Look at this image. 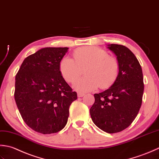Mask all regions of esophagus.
<instances>
[{"label":"esophagus","instance_id":"obj_1","mask_svg":"<svg viewBox=\"0 0 159 159\" xmlns=\"http://www.w3.org/2000/svg\"><path fill=\"white\" fill-rule=\"evenodd\" d=\"M84 95H85V93L79 92L78 93H77V97H78V98H82V97H83Z\"/></svg>","mask_w":159,"mask_h":159}]
</instances>
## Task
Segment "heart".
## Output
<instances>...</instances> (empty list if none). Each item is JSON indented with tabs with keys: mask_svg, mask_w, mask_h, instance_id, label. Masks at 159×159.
<instances>
[{
	"mask_svg": "<svg viewBox=\"0 0 159 159\" xmlns=\"http://www.w3.org/2000/svg\"><path fill=\"white\" fill-rule=\"evenodd\" d=\"M74 59L64 57L60 60V70L67 82L72 83L82 75L86 76L74 83V89L80 92H89L107 89L117 79L120 65L117 58L110 56L108 51L98 47L78 48L73 51Z\"/></svg>",
	"mask_w": 159,
	"mask_h": 159,
	"instance_id": "1",
	"label": "heart"
}]
</instances>
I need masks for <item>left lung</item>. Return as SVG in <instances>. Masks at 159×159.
Returning a JSON list of instances; mask_svg holds the SVG:
<instances>
[{
    "mask_svg": "<svg viewBox=\"0 0 159 159\" xmlns=\"http://www.w3.org/2000/svg\"><path fill=\"white\" fill-rule=\"evenodd\" d=\"M108 48L119 61L117 79L108 89L95 94L90 116L99 128L108 133H116L127 128L137 116L144 90L141 66L134 54L121 44Z\"/></svg>",
    "mask_w": 159,
    "mask_h": 159,
    "instance_id": "8db88e82",
    "label": "left lung"
}]
</instances>
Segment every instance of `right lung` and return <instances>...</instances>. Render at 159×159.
Here are the masks:
<instances>
[{
  "mask_svg": "<svg viewBox=\"0 0 159 159\" xmlns=\"http://www.w3.org/2000/svg\"><path fill=\"white\" fill-rule=\"evenodd\" d=\"M68 47H47L26 57L16 75L14 98L29 127L44 134L62 129L77 98L60 70Z\"/></svg>",
  "mask_w": 159,
  "mask_h": 159,
  "instance_id": "1",
  "label": "right lung"
}]
</instances>
